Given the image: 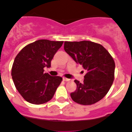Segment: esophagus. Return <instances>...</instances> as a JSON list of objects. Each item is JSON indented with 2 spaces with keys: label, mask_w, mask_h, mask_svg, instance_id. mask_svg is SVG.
<instances>
[{
  "label": "esophagus",
  "mask_w": 132,
  "mask_h": 132,
  "mask_svg": "<svg viewBox=\"0 0 132 132\" xmlns=\"http://www.w3.org/2000/svg\"><path fill=\"white\" fill-rule=\"evenodd\" d=\"M63 80L64 81H71V80L70 79H67V78H65V77L63 78Z\"/></svg>",
  "instance_id": "34e87169"
}]
</instances>
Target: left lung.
I'll return each instance as SVG.
<instances>
[{"label": "left lung", "instance_id": "1", "mask_svg": "<svg viewBox=\"0 0 132 132\" xmlns=\"http://www.w3.org/2000/svg\"><path fill=\"white\" fill-rule=\"evenodd\" d=\"M64 50L87 72L82 83L75 80L77 89L71 93L73 101L82 105L101 101L114 79L115 63L109 52L101 44L90 41L65 42Z\"/></svg>", "mask_w": 132, "mask_h": 132}]
</instances>
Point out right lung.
Segmentation results:
<instances>
[{
    "instance_id": "1",
    "label": "right lung",
    "mask_w": 132,
    "mask_h": 132,
    "mask_svg": "<svg viewBox=\"0 0 132 132\" xmlns=\"http://www.w3.org/2000/svg\"><path fill=\"white\" fill-rule=\"evenodd\" d=\"M63 42L39 39L27 45L14 61L12 77L16 89L27 102L42 104L53 98L62 78L44 73Z\"/></svg>"
}]
</instances>
